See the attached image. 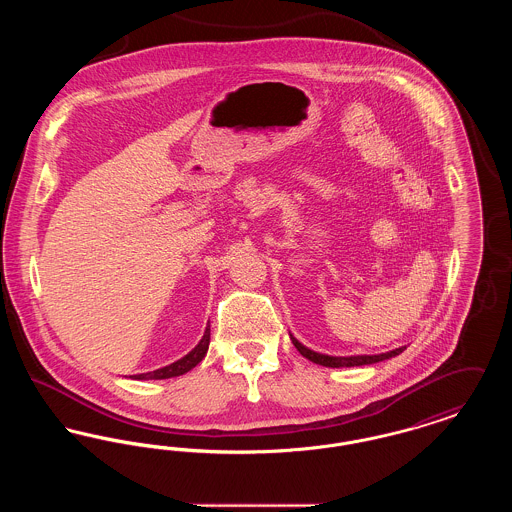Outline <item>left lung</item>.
Instances as JSON below:
<instances>
[{
  "instance_id": "8db88e82",
  "label": "left lung",
  "mask_w": 512,
  "mask_h": 512,
  "mask_svg": "<svg viewBox=\"0 0 512 512\" xmlns=\"http://www.w3.org/2000/svg\"><path fill=\"white\" fill-rule=\"evenodd\" d=\"M290 338H292V343L295 345V349H297L305 359H309V361H311V363H315V365L330 366V368H340V366L374 365V363H380V361L391 359V357H395V355H399V353H403V351L407 349V347H397V349H393V351L380 353V355H351V357H334V355H324V353H317V351H313V349L305 347L301 341L295 340L292 334H290Z\"/></svg>"
}]
</instances>
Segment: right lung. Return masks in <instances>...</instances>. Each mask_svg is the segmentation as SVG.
I'll list each match as a JSON object with an SVG mask.
<instances>
[{"instance_id": "obj_1", "label": "right lung", "mask_w": 512, "mask_h": 512, "mask_svg": "<svg viewBox=\"0 0 512 512\" xmlns=\"http://www.w3.org/2000/svg\"><path fill=\"white\" fill-rule=\"evenodd\" d=\"M209 340H211V326L207 324L203 338L199 340V343L195 345L188 355H184L182 359L174 361L172 365L157 368V370L146 372V374H134L132 378L134 380H167V378L182 376V374H186L188 370H192L195 365H199L203 361V357L207 355V349H209Z\"/></svg>"}]
</instances>
